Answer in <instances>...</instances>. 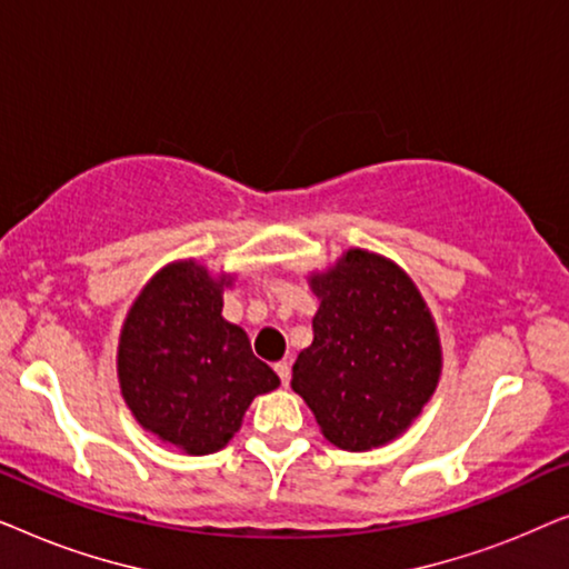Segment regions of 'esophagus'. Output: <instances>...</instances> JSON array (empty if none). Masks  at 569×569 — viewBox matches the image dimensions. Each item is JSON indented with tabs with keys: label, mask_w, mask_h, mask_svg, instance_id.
Segmentation results:
<instances>
[{
	"label": "esophagus",
	"mask_w": 569,
	"mask_h": 569,
	"mask_svg": "<svg viewBox=\"0 0 569 569\" xmlns=\"http://www.w3.org/2000/svg\"><path fill=\"white\" fill-rule=\"evenodd\" d=\"M274 370H277V376H279V380H282V386H287V383H290V376H292V368H290V362H287V360H282V362H277V365H274Z\"/></svg>",
	"instance_id": "esophagus-1"
}]
</instances>
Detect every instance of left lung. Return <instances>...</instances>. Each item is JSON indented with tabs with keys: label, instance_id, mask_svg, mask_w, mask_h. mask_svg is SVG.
<instances>
[{
	"label": "left lung",
	"instance_id": "obj_1",
	"mask_svg": "<svg viewBox=\"0 0 569 569\" xmlns=\"http://www.w3.org/2000/svg\"><path fill=\"white\" fill-rule=\"evenodd\" d=\"M308 282L321 306L313 345L292 365V391L337 448L386 446L438 388L442 352L430 308L407 271L362 248Z\"/></svg>",
	"mask_w": 569,
	"mask_h": 569
}]
</instances>
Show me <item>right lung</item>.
I'll use <instances>...</instances> for the list:
<instances>
[{"mask_svg": "<svg viewBox=\"0 0 569 569\" xmlns=\"http://www.w3.org/2000/svg\"><path fill=\"white\" fill-rule=\"evenodd\" d=\"M230 282L193 259L173 261L144 284L121 326L123 401L147 432L189 456L228 446L256 396L279 386L248 333L222 318Z\"/></svg>", "mask_w": 569, "mask_h": 569, "instance_id": "add662e5", "label": "right lung"}]
</instances>
